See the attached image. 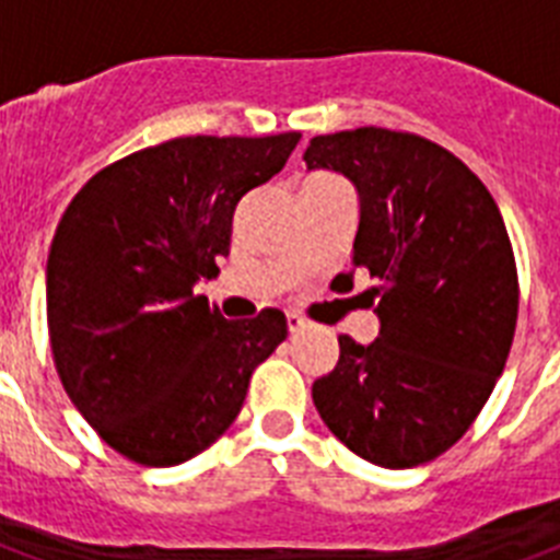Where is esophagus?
Listing matches in <instances>:
<instances>
[{"mask_svg": "<svg viewBox=\"0 0 560 560\" xmlns=\"http://www.w3.org/2000/svg\"><path fill=\"white\" fill-rule=\"evenodd\" d=\"M304 327H307V322H304L299 313H288V330L290 332H299V330H304Z\"/></svg>", "mask_w": 560, "mask_h": 560, "instance_id": "34e87169", "label": "esophagus"}]
</instances>
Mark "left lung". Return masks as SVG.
<instances>
[{"label":"left lung","instance_id":"8db88e82","mask_svg":"<svg viewBox=\"0 0 560 560\" xmlns=\"http://www.w3.org/2000/svg\"><path fill=\"white\" fill-rule=\"evenodd\" d=\"M304 164L359 192L352 267L378 281L370 307L382 324L370 345L338 336L313 404L364 462H432L476 421L510 355L518 272L504 219L462 159L416 133L316 136Z\"/></svg>","mask_w":560,"mask_h":560}]
</instances>
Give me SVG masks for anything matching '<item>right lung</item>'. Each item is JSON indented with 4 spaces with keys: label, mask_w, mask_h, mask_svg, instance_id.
I'll list each match as a JSON object with an SVG mask.
<instances>
[{
    "label": "right lung",
    "mask_w": 560,
    "mask_h": 560,
    "mask_svg": "<svg viewBox=\"0 0 560 560\" xmlns=\"http://www.w3.org/2000/svg\"><path fill=\"white\" fill-rule=\"evenodd\" d=\"M299 139H171L98 171L65 210L45 272L56 373L130 462L176 467L208 450L288 338L279 310L228 322L192 288L219 276L238 201Z\"/></svg>",
    "instance_id": "obj_1"
}]
</instances>
